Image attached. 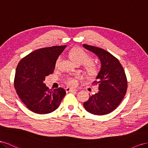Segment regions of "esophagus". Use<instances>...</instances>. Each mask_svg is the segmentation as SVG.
<instances>
[{"mask_svg": "<svg viewBox=\"0 0 148 148\" xmlns=\"http://www.w3.org/2000/svg\"><path fill=\"white\" fill-rule=\"evenodd\" d=\"M66 90L67 92H76L77 91L76 89H74V88H73L71 87H67L66 88Z\"/></svg>", "mask_w": 148, "mask_h": 148, "instance_id": "1", "label": "esophagus"}]
</instances>
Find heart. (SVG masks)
I'll use <instances>...</instances> for the list:
<instances>
[{"label": "heart", "instance_id": "1", "mask_svg": "<svg viewBox=\"0 0 148 148\" xmlns=\"http://www.w3.org/2000/svg\"><path fill=\"white\" fill-rule=\"evenodd\" d=\"M68 56L74 64L79 65L84 64L86 74L88 77H94L98 74L99 71L98 64L92 61V56L86 51L80 48H74L69 51ZM60 60V58H58L56 60L55 64L56 66H57ZM65 81L67 84L69 86H74L77 84L76 79L70 77H67Z\"/></svg>", "mask_w": 148, "mask_h": 148}]
</instances>
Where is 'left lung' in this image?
<instances>
[{
	"instance_id": "obj_1",
	"label": "left lung",
	"mask_w": 148,
	"mask_h": 148,
	"mask_svg": "<svg viewBox=\"0 0 148 148\" xmlns=\"http://www.w3.org/2000/svg\"><path fill=\"white\" fill-rule=\"evenodd\" d=\"M83 46L95 53L102 65L92 83L98 86L99 91L90 95L84 107L94 115H107L118 107L126 94L128 84L125 71L119 60L107 51L86 44Z\"/></svg>"
}]
</instances>
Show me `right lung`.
<instances>
[{
  "instance_id": "add662e5",
  "label": "right lung",
  "mask_w": 148,
  "mask_h": 148,
  "mask_svg": "<svg viewBox=\"0 0 148 148\" xmlns=\"http://www.w3.org/2000/svg\"><path fill=\"white\" fill-rule=\"evenodd\" d=\"M66 47L54 46L36 49L18 62L14 87L21 100L32 112L47 114L60 106L66 90L61 87L51 90L43 82L46 76L53 73L57 59Z\"/></svg>"
}]
</instances>
